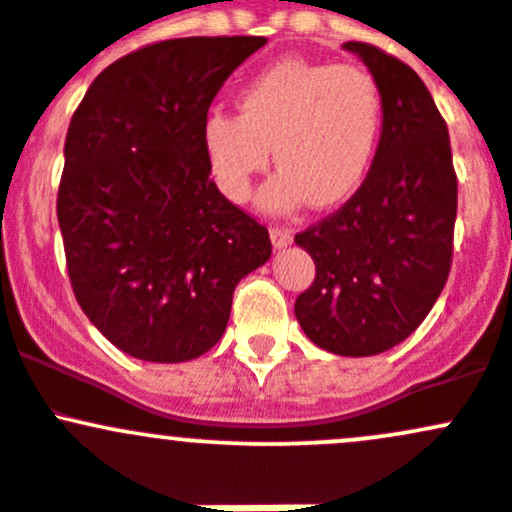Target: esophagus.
I'll list each match as a JSON object with an SVG mask.
<instances>
[{
  "label": "esophagus",
  "instance_id": "obj_1",
  "mask_svg": "<svg viewBox=\"0 0 512 512\" xmlns=\"http://www.w3.org/2000/svg\"><path fill=\"white\" fill-rule=\"evenodd\" d=\"M270 240L275 245V250H285V247L292 245L294 232L289 227H270Z\"/></svg>",
  "mask_w": 512,
  "mask_h": 512
}]
</instances>
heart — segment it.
Segmentation results:
<instances>
[{
	"mask_svg": "<svg viewBox=\"0 0 512 512\" xmlns=\"http://www.w3.org/2000/svg\"><path fill=\"white\" fill-rule=\"evenodd\" d=\"M237 111L205 116V158L218 188L242 203L270 165L272 146L280 170L260 193L267 213H287L307 200L314 208L344 203L374 163L384 121L369 71L304 59L275 61L252 76Z\"/></svg>",
	"mask_w": 512,
	"mask_h": 512,
	"instance_id": "heart-1",
	"label": "heart"
}]
</instances>
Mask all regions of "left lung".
Listing matches in <instances>:
<instances>
[{"label":"left lung","instance_id":"obj_1","mask_svg":"<svg viewBox=\"0 0 512 512\" xmlns=\"http://www.w3.org/2000/svg\"><path fill=\"white\" fill-rule=\"evenodd\" d=\"M344 49L379 84L381 138L361 188L294 237L317 267L294 314L319 349L374 356L414 334L446 287L458 180L446 121L416 71L371 44Z\"/></svg>","mask_w":512,"mask_h":512}]
</instances>
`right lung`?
<instances>
[{
  "label": "right lung",
  "instance_id": "right-lung-1",
  "mask_svg": "<svg viewBox=\"0 0 512 512\" xmlns=\"http://www.w3.org/2000/svg\"><path fill=\"white\" fill-rule=\"evenodd\" d=\"M265 36L143 46L96 76L64 143L56 215L76 299L121 352L198 359L223 337L237 282L272 255L267 227L210 180L203 121Z\"/></svg>",
  "mask_w": 512,
  "mask_h": 512
}]
</instances>
